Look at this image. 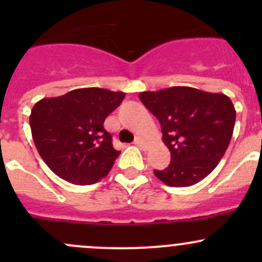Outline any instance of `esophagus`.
Returning a JSON list of instances; mask_svg holds the SVG:
<instances>
[{
	"instance_id": "obj_1",
	"label": "esophagus",
	"mask_w": 262,
	"mask_h": 262,
	"mask_svg": "<svg viewBox=\"0 0 262 262\" xmlns=\"http://www.w3.org/2000/svg\"><path fill=\"white\" fill-rule=\"evenodd\" d=\"M134 144H136V146H138L139 148H142V149H146V148L148 147L147 142L144 141L143 138H141V137H137L136 141H134Z\"/></svg>"
}]
</instances>
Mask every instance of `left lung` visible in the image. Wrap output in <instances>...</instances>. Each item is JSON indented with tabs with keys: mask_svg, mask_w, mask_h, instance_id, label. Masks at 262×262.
Returning a JSON list of instances; mask_svg holds the SVG:
<instances>
[{
	"mask_svg": "<svg viewBox=\"0 0 262 262\" xmlns=\"http://www.w3.org/2000/svg\"><path fill=\"white\" fill-rule=\"evenodd\" d=\"M139 100L158 119L163 143L171 152L165 170H155L172 187L195 185L207 178L226 153L233 134L236 110L224 94L186 86L144 91Z\"/></svg>",
	"mask_w": 262,
	"mask_h": 262,
	"instance_id": "8db88e82",
	"label": "left lung"
}]
</instances>
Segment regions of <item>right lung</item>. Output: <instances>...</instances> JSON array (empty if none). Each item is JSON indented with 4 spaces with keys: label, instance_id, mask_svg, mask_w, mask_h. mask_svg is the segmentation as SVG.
I'll return each instance as SVG.
<instances>
[{
    "label": "right lung",
    "instance_id": "add662e5",
    "mask_svg": "<svg viewBox=\"0 0 262 262\" xmlns=\"http://www.w3.org/2000/svg\"><path fill=\"white\" fill-rule=\"evenodd\" d=\"M124 97V92L89 87L34 105V143L55 175L71 184L91 185L109 173L120 150L113 147L104 121Z\"/></svg>",
    "mask_w": 262,
    "mask_h": 262
}]
</instances>
